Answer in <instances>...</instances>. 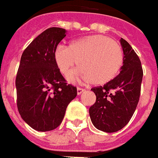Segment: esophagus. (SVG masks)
<instances>
[{"instance_id": "34e87169", "label": "esophagus", "mask_w": 158, "mask_h": 158, "mask_svg": "<svg viewBox=\"0 0 158 158\" xmlns=\"http://www.w3.org/2000/svg\"><path fill=\"white\" fill-rule=\"evenodd\" d=\"M84 90L85 89H83V88H81V87H78V88H77V94H82V93H83V92H84Z\"/></svg>"}]
</instances>
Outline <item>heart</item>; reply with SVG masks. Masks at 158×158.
Segmentation results:
<instances>
[{
	"label": "heart",
	"instance_id": "obj_1",
	"mask_svg": "<svg viewBox=\"0 0 158 158\" xmlns=\"http://www.w3.org/2000/svg\"><path fill=\"white\" fill-rule=\"evenodd\" d=\"M54 61L64 75L78 64L81 67L69 75L70 81L84 80L95 85L111 81L120 73L123 64V52L115 40L103 35L84 36L70 43L68 47L57 45Z\"/></svg>",
	"mask_w": 158,
	"mask_h": 158
}]
</instances>
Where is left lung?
Here are the masks:
<instances>
[{"mask_svg": "<svg viewBox=\"0 0 158 158\" xmlns=\"http://www.w3.org/2000/svg\"><path fill=\"white\" fill-rule=\"evenodd\" d=\"M124 59L121 73L103 86L93 87L96 101L89 114L94 127L106 133L124 128L138 104L143 80V67L137 54L125 39L121 38Z\"/></svg>", "mask_w": 158, "mask_h": 158, "instance_id": "obj_1", "label": "left lung"}]
</instances>
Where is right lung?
I'll use <instances>...</instances> for the list:
<instances>
[{
  "mask_svg": "<svg viewBox=\"0 0 158 158\" xmlns=\"http://www.w3.org/2000/svg\"><path fill=\"white\" fill-rule=\"evenodd\" d=\"M65 30L52 27L25 49L15 78L16 104L23 120L37 131H50L62 123L77 87L66 83L54 61V51Z\"/></svg>",
  "mask_w": 158,
  "mask_h": 158,
  "instance_id": "add662e5",
  "label": "right lung"
}]
</instances>
